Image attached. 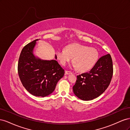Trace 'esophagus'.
Here are the masks:
<instances>
[{
  "label": "esophagus",
  "instance_id": "34e87169",
  "mask_svg": "<svg viewBox=\"0 0 130 130\" xmlns=\"http://www.w3.org/2000/svg\"><path fill=\"white\" fill-rule=\"evenodd\" d=\"M65 73H66V75H69V74H72V73L71 72H70V71H67V70H66V71L65 72Z\"/></svg>",
  "mask_w": 130,
  "mask_h": 130
}]
</instances>
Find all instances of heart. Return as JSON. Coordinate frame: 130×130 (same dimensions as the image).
Listing matches in <instances>:
<instances>
[{
  "mask_svg": "<svg viewBox=\"0 0 130 130\" xmlns=\"http://www.w3.org/2000/svg\"><path fill=\"white\" fill-rule=\"evenodd\" d=\"M56 55L59 63L62 66H66L73 58V67L77 68L80 72L91 69L99 58V53L96 49L78 43L69 44L66 46L65 49H58Z\"/></svg>",
  "mask_w": 130,
  "mask_h": 130,
  "instance_id": "1",
  "label": "heart"
}]
</instances>
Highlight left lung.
Instances as JSON below:
<instances>
[{
	"label": "left lung",
	"mask_w": 130,
	"mask_h": 130,
	"mask_svg": "<svg viewBox=\"0 0 130 130\" xmlns=\"http://www.w3.org/2000/svg\"><path fill=\"white\" fill-rule=\"evenodd\" d=\"M113 63L111 55L101 57L88 73L77 76L73 90L81 100H92L99 96L107 88L113 75Z\"/></svg>",
	"instance_id": "left-lung-1"
}]
</instances>
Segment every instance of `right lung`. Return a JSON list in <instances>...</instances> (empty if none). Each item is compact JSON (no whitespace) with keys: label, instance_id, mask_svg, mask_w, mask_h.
<instances>
[{"label":"right lung","instance_id":"right-lung-1","mask_svg":"<svg viewBox=\"0 0 130 130\" xmlns=\"http://www.w3.org/2000/svg\"><path fill=\"white\" fill-rule=\"evenodd\" d=\"M40 40V39H39ZM36 40L23 48L18 64V72L22 85L32 95L45 97L52 94L64 70L55 60H45L35 56Z\"/></svg>","mask_w":130,"mask_h":130}]
</instances>
